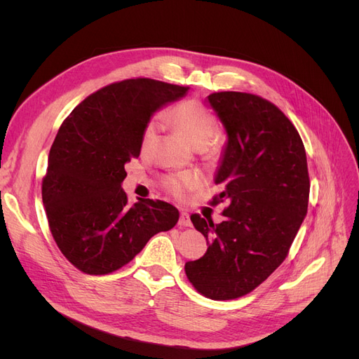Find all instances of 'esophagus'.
I'll use <instances>...</instances> for the list:
<instances>
[{
    "instance_id": "obj_1",
    "label": "esophagus",
    "mask_w": 359,
    "mask_h": 359,
    "mask_svg": "<svg viewBox=\"0 0 359 359\" xmlns=\"http://www.w3.org/2000/svg\"><path fill=\"white\" fill-rule=\"evenodd\" d=\"M178 224L181 227H190L191 226V222H190V215L187 212H181L180 214V222Z\"/></svg>"
}]
</instances>
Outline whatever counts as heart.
Segmentation results:
<instances>
[{
	"mask_svg": "<svg viewBox=\"0 0 359 359\" xmlns=\"http://www.w3.org/2000/svg\"><path fill=\"white\" fill-rule=\"evenodd\" d=\"M166 119L194 149H211L214 147L211 137L217 130V121L212 112L202 103L194 100L182 102L166 112ZM158 128L160 126L157 119H151L144 127L142 136H140V149H142V153H148L156 142ZM198 186L199 178L194 173H178V175H173L168 181L169 191L178 198L184 196L189 190L196 189Z\"/></svg>",
	"mask_w": 359,
	"mask_h": 359,
	"instance_id": "obj_1",
	"label": "heart"
}]
</instances>
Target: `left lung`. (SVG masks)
Segmentation results:
<instances>
[{"label": "left lung", "instance_id": "obj_1", "mask_svg": "<svg viewBox=\"0 0 359 359\" xmlns=\"http://www.w3.org/2000/svg\"><path fill=\"white\" fill-rule=\"evenodd\" d=\"M211 109L226 132L214 182L227 199L224 222L193 214L208 250L186 264L190 283L211 299L252 292L283 262L307 215V156L297 128L277 106L247 93H214Z\"/></svg>", "mask_w": 359, "mask_h": 359}]
</instances>
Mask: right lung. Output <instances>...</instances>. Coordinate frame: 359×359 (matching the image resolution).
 I'll return each mask as SVG.
<instances>
[{"mask_svg":"<svg viewBox=\"0 0 359 359\" xmlns=\"http://www.w3.org/2000/svg\"><path fill=\"white\" fill-rule=\"evenodd\" d=\"M186 94L184 86L127 79L86 97L60 127L41 198L53 240L82 273L116 271L151 236L177 224L175 206L153 199L128 205L121 184L151 116Z\"/></svg>","mask_w":359,"mask_h":359,"instance_id":"add662e5","label":"right lung"}]
</instances>
